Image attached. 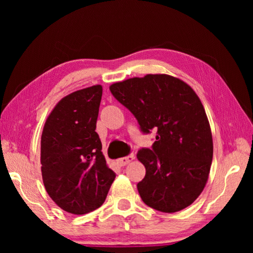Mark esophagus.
<instances>
[{"label":"esophagus","mask_w":253,"mask_h":253,"mask_svg":"<svg viewBox=\"0 0 253 253\" xmlns=\"http://www.w3.org/2000/svg\"><path fill=\"white\" fill-rule=\"evenodd\" d=\"M134 158H135L134 154H129V155H127V156H124L122 158H118L116 162H117V164L119 166H125V165L128 164V163H130L132 160H134Z\"/></svg>","instance_id":"esophagus-1"}]
</instances>
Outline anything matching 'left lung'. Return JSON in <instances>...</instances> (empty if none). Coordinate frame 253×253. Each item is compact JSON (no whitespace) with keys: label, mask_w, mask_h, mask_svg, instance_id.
Segmentation results:
<instances>
[{"label":"left lung","mask_w":253,"mask_h":253,"mask_svg":"<svg viewBox=\"0 0 253 253\" xmlns=\"http://www.w3.org/2000/svg\"><path fill=\"white\" fill-rule=\"evenodd\" d=\"M134 115L143 134L156 131L151 148L137 158L146 169L137 184L143 202L174 213L202 193L213 157L212 134L204 107L190 85L168 75H147L109 87Z\"/></svg>","instance_id":"left-lung-1"}]
</instances>
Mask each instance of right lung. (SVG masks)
<instances>
[{
  "mask_svg": "<svg viewBox=\"0 0 253 253\" xmlns=\"http://www.w3.org/2000/svg\"><path fill=\"white\" fill-rule=\"evenodd\" d=\"M102 87L81 89L59 101L41 136V172L58 207L85 214L101 207L116 174L106 164L96 130Z\"/></svg>",
  "mask_w": 253,
  "mask_h": 253,
  "instance_id": "obj_1",
  "label": "right lung"
}]
</instances>
